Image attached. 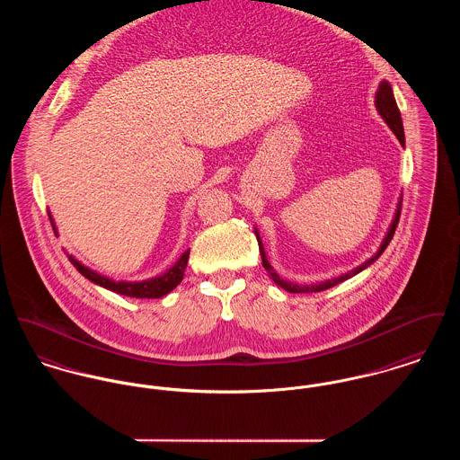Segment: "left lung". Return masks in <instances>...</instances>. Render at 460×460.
<instances>
[{"instance_id":"left-lung-1","label":"left lung","mask_w":460,"mask_h":460,"mask_svg":"<svg viewBox=\"0 0 460 460\" xmlns=\"http://www.w3.org/2000/svg\"><path fill=\"white\" fill-rule=\"evenodd\" d=\"M376 109L377 112L381 114V118L385 119V123L390 126V129L395 133V137L399 138V142H401V144H404V128H402L401 112H399V107H397V103H395V98H394V93H392V85L386 83V81H383V83L379 84V87H377ZM401 206H402V202H399V208H397L395 217H394V221H392V225H390V230H388V234H386V237H385V241H383V244H381V248L377 250L376 254H375L373 258H369L367 261H364L360 267H357V269L349 270L348 274H342V276H339V278L329 279V281H323V283H318V285H309V287H298V285L288 283V281L281 279V278L272 270L270 263L267 261V256H265L263 246H261V243H260V237H258V246H260V252H261L263 267H265V270H269V272H270V278L274 279V283H276V285H279L281 288H285L287 292L316 293L323 292V290H329V288H332L335 285H339V283H342V281H346V279L353 278L355 274L362 272L364 269H367L371 263H375V261H376L377 258L381 256V252L386 250V246L390 244V241H392V237H394V234H395V228H397V225H399V216H401Z\"/></svg>"}]
</instances>
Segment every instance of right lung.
I'll return each mask as SVG.
<instances>
[{
  "label": "right lung",
  "mask_w": 460,
  "mask_h": 460,
  "mask_svg": "<svg viewBox=\"0 0 460 460\" xmlns=\"http://www.w3.org/2000/svg\"><path fill=\"white\" fill-rule=\"evenodd\" d=\"M188 256H190V250L186 251L177 260V263L172 269H168L164 276H158V278L149 279V281H140V283L112 281V279H109L105 276H100L98 272L84 267L81 261H77L70 254H68V260L74 263V267L83 274L84 278H87L89 281H93V283H96V285H100V287H103V288H107L111 292L121 293V295L135 296V298H160V296L167 295L168 292H172L182 281L184 269H186V263H188Z\"/></svg>",
  "instance_id": "obj_1"
}]
</instances>
